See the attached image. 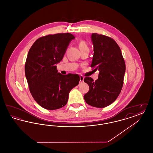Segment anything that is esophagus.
I'll use <instances>...</instances> for the list:
<instances>
[{"label": "esophagus", "mask_w": 153, "mask_h": 153, "mask_svg": "<svg viewBox=\"0 0 153 153\" xmlns=\"http://www.w3.org/2000/svg\"><path fill=\"white\" fill-rule=\"evenodd\" d=\"M84 77L82 76H80V81L81 82H83L84 81Z\"/></svg>", "instance_id": "obj_1"}]
</instances>
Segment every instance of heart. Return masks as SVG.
Listing matches in <instances>:
<instances>
[{
	"mask_svg": "<svg viewBox=\"0 0 153 153\" xmlns=\"http://www.w3.org/2000/svg\"><path fill=\"white\" fill-rule=\"evenodd\" d=\"M79 48L80 50L84 49H89L87 42L85 41H81L79 42Z\"/></svg>",
	"mask_w": 153,
	"mask_h": 153,
	"instance_id": "heart-1",
	"label": "heart"
}]
</instances>
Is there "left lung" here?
<instances>
[{
    "instance_id": "obj_1",
    "label": "left lung",
    "mask_w": 153,
    "mask_h": 153,
    "mask_svg": "<svg viewBox=\"0 0 153 153\" xmlns=\"http://www.w3.org/2000/svg\"><path fill=\"white\" fill-rule=\"evenodd\" d=\"M94 54L91 67L99 70L95 81L89 77L84 78L89 91L84 96L88 104L104 108L115 101L123 85L126 64L121 50L111 37L93 33L91 36Z\"/></svg>"
}]
</instances>
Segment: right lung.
<instances>
[{
	"mask_svg": "<svg viewBox=\"0 0 153 153\" xmlns=\"http://www.w3.org/2000/svg\"><path fill=\"white\" fill-rule=\"evenodd\" d=\"M71 33L49 34L37 39L30 48L25 62V76L30 93L36 102L49 110L65 106L69 94L79 84L77 74L58 73L59 62L72 39Z\"/></svg>",
	"mask_w": 153,
	"mask_h": 153,
	"instance_id": "add662e5",
	"label": "right lung"
}]
</instances>
